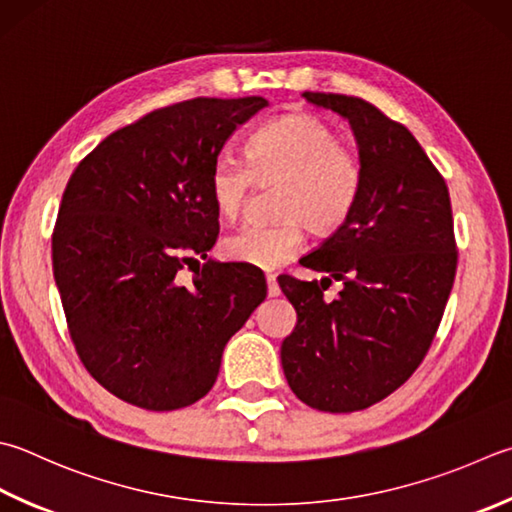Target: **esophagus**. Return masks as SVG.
<instances>
[{"label":"esophagus","mask_w":512,"mask_h":512,"mask_svg":"<svg viewBox=\"0 0 512 512\" xmlns=\"http://www.w3.org/2000/svg\"><path fill=\"white\" fill-rule=\"evenodd\" d=\"M267 294L269 296H278L281 294V287H278V281H276V274H267Z\"/></svg>","instance_id":"obj_1"}]
</instances>
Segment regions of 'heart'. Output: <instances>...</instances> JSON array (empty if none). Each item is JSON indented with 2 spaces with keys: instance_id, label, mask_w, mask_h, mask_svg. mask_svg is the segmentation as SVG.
I'll return each mask as SVG.
<instances>
[{
  "instance_id": "b5f03b06",
  "label": "heart",
  "mask_w": 512,
  "mask_h": 512,
  "mask_svg": "<svg viewBox=\"0 0 512 512\" xmlns=\"http://www.w3.org/2000/svg\"><path fill=\"white\" fill-rule=\"evenodd\" d=\"M359 151L316 115H285L247 140L245 162L218 156L207 191L216 214L234 220L254 185L276 189V223H247L220 243L231 263L276 269L305 245V225L316 234L339 231L363 194Z\"/></svg>"
}]
</instances>
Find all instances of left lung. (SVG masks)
Segmentation results:
<instances>
[{"mask_svg": "<svg viewBox=\"0 0 512 512\" xmlns=\"http://www.w3.org/2000/svg\"><path fill=\"white\" fill-rule=\"evenodd\" d=\"M347 118L365 182L359 207L305 267L344 281L332 304L326 283L278 276L296 310L281 345L289 388L310 408L356 412L401 388L428 354L457 272L450 194L401 122L363 98L305 91Z\"/></svg>", "mask_w": 512, "mask_h": 512, "instance_id": "1", "label": "left lung"}]
</instances>
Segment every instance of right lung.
<instances>
[{
    "label": "right lung",
    "instance_id": "obj_1",
    "mask_svg": "<svg viewBox=\"0 0 512 512\" xmlns=\"http://www.w3.org/2000/svg\"><path fill=\"white\" fill-rule=\"evenodd\" d=\"M263 98H194L111 133L75 167L53 229V274L84 368L153 412L214 388L220 359L267 283L256 269L198 263L216 245L209 169ZM196 266L195 283L179 272Z\"/></svg>",
    "mask_w": 512,
    "mask_h": 512
}]
</instances>
